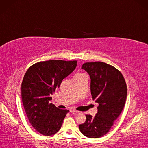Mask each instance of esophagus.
<instances>
[{"mask_svg":"<svg viewBox=\"0 0 148 148\" xmlns=\"http://www.w3.org/2000/svg\"><path fill=\"white\" fill-rule=\"evenodd\" d=\"M70 112L71 113H77V112H79V111H76V110H75V109H71L70 110Z\"/></svg>","mask_w":148,"mask_h":148,"instance_id":"34e87169","label":"esophagus"}]
</instances>
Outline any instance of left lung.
Here are the masks:
<instances>
[{"label":"left lung","mask_w":148,"mask_h":148,"mask_svg":"<svg viewBox=\"0 0 148 148\" xmlns=\"http://www.w3.org/2000/svg\"><path fill=\"white\" fill-rule=\"evenodd\" d=\"M81 69L90 75L93 100L99 103L98 112L86 119L79 128L84 136L99 138L108 132L125 106L127 87L122 74L117 69L104 62H86Z\"/></svg>","instance_id":"1"}]
</instances>
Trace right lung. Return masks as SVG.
<instances>
[{
    "label": "right lung",
    "mask_w": 148,
    "mask_h": 148,
    "mask_svg": "<svg viewBox=\"0 0 148 148\" xmlns=\"http://www.w3.org/2000/svg\"><path fill=\"white\" fill-rule=\"evenodd\" d=\"M76 65V60L40 62L30 66L24 75L21 88L22 102L31 125L40 134L52 136L60 129L69 111L50 103L51 95Z\"/></svg>",
    "instance_id": "1"
}]
</instances>
